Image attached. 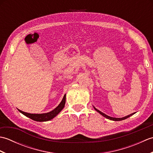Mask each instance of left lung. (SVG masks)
<instances>
[{
  "mask_svg": "<svg viewBox=\"0 0 153 153\" xmlns=\"http://www.w3.org/2000/svg\"><path fill=\"white\" fill-rule=\"evenodd\" d=\"M93 108H95V110H96L97 112H98L99 114H101L102 116H104V117H105V118H106L107 119H109V120H113V121H121V120H125V119H126V118H129V117H130L131 116H132V115H134V114H135V112H134V113H132V114H129V115H128V116H124V117H123V118H114V117H111V116H108V115H106V114H104L103 112H100V110H99L98 109H97L95 106H93Z\"/></svg>",
  "mask_w": 153,
  "mask_h": 153,
  "instance_id": "left-lung-1",
  "label": "left lung"
}]
</instances>
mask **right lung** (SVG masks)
Listing matches in <instances>:
<instances>
[{
	"instance_id": "1",
	"label": "right lung",
	"mask_w": 153,
	"mask_h": 153,
	"mask_svg": "<svg viewBox=\"0 0 153 153\" xmlns=\"http://www.w3.org/2000/svg\"><path fill=\"white\" fill-rule=\"evenodd\" d=\"M65 103H66V94L64 95L62 100V101L60 102L59 105H58V106L56 107V108H55L54 110H53L52 111L49 112L43 113V114H30V113L23 112L19 109L18 110L25 116L28 117V118H31V120H35V121L46 122V121H48V120H52L53 118H54L55 116H56L58 114L61 112V110L64 108V107L65 106Z\"/></svg>"
}]
</instances>
